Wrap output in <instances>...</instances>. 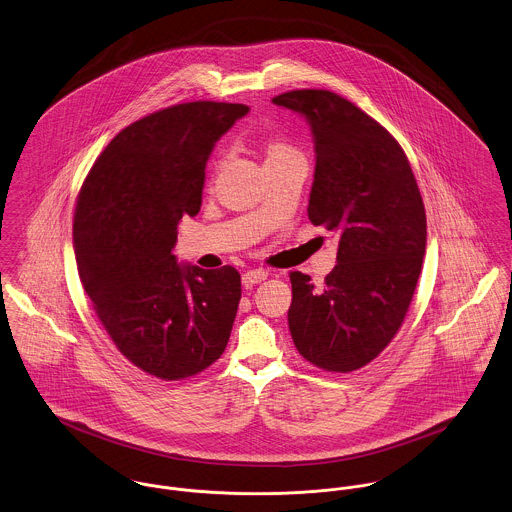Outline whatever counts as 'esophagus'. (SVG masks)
<instances>
[{
  "instance_id": "esophagus-1",
  "label": "esophagus",
  "mask_w": 512,
  "mask_h": 512,
  "mask_svg": "<svg viewBox=\"0 0 512 512\" xmlns=\"http://www.w3.org/2000/svg\"><path fill=\"white\" fill-rule=\"evenodd\" d=\"M266 278H268V272L262 270V268H258V270H248V272L242 274V284H244V288H252L254 284H260V282H264Z\"/></svg>"
}]
</instances>
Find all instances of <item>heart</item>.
<instances>
[{"instance_id":"heart-1","label":"heart","mask_w":512,"mask_h":512,"mask_svg":"<svg viewBox=\"0 0 512 512\" xmlns=\"http://www.w3.org/2000/svg\"><path fill=\"white\" fill-rule=\"evenodd\" d=\"M293 149L282 142H274L268 147V157H278V155H286V153H292Z\"/></svg>"}]
</instances>
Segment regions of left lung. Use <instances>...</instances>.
I'll return each instance as SVG.
<instances>
[{
    "label": "left lung",
    "instance_id": "8db88e82",
    "mask_svg": "<svg viewBox=\"0 0 512 512\" xmlns=\"http://www.w3.org/2000/svg\"><path fill=\"white\" fill-rule=\"evenodd\" d=\"M305 116L315 146L307 217L339 236L337 266L321 288L292 272L288 323L311 365L353 372L398 333L422 272L426 209L400 144L331 90H292L272 100Z\"/></svg>",
    "mask_w": 512,
    "mask_h": 512
}]
</instances>
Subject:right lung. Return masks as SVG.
<instances>
[{
  "label": "right lung",
  "instance_id": "add662e5",
  "mask_svg": "<svg viewBox=\"0 0 512 512\" xmlns=\"http://www.w3.org/2000/svg\"><path fill=\"white\" fill-rule=\"evenodd\" d=\"M244 104L185 102L124 128L76 199L78 276L118 351L147 374L181 380L226 349L240 301L232 266L177 264V224L201 211L205 167Z\"/></svg>",
  "mask_w": 512,
  "mask_h": 512
}]
</instances>
